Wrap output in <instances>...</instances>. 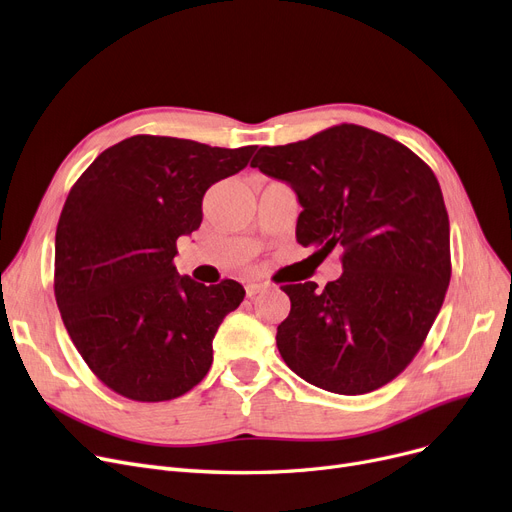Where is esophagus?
<instances>
[{"label": "esophagus", "mask_w": 512, "mask_h": 512, "mask_svg": "<svg viewBox=\"0 0 512 512\" xmlns=\"http://www.w3.org/2000/svg\"><path fill=\"white\" fill-rule=\"evenodd\" d=\"M264 289H266V283L252 281V283L246 285V294H248V298H254L256 294H260V291H264Z\"/></svg>", "instance_id": "1"}]
</instances>
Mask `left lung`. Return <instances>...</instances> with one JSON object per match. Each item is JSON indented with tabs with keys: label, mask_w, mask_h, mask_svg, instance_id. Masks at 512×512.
<instances>
[{
	"label": "left lung",
	"mask_w": 512,
	"mask_h": 512,
	"mask_svg": "<svg viewBox=\"0 0 512 512\" xmlns=\"http://www.w3.org/2000/svg\"><path fill=\"white\" fill-rule=\"evenodd\" d=\"M296 189V239L344 273L281 289L291 300L277 327L287 367L333 394H369L421 350L450 283V221L433 170L400 141L335 125L304 141L264 145L252 164Z\"/></svg>",
	"instance_id": "obj_1"
}]
</instances>
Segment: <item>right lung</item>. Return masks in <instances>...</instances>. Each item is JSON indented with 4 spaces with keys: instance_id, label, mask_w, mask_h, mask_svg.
Segmentation results:
<instances>
[{
    "instance_id": "1",
    "label": "right lung",
    "mask_w": 512,
    "mask_h": 512,
    "mask_svg": "<svg viewBox=\"0 0 512 512\" xmlns=\"http://www.w3.org/2000/svg\"><path fill=\"white\" fill-rule=\"evenodd\" d=\"M256 145L210 148L133 135L72 185L56 229L54 294L91 373L135 402L175 400L212 364V339L246 291L179 277L177 239L202 223L204 193L246 168Z\"/></svg>"
}]
</instances>
